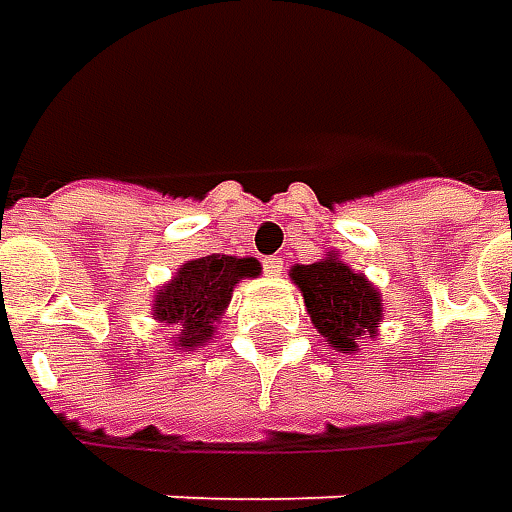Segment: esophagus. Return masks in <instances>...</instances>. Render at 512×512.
I'll return each mask as SVG.
<instances>
[{"label": "esophagus", "instance_id": "1", "mask_svg": "<svg viewBox=\"0 0 512 512\" xmlns=\"http://www.w3.org/2000/svg\"><path fill=\"white\" fill-rule=\"evenodd\" d=\"M262 267H265V273L267 276H279V273H282V259H276V256H270V259H265V262H262Z\"/></svg>", "mask_w": 512, "mask_h": 512}]
</instances>
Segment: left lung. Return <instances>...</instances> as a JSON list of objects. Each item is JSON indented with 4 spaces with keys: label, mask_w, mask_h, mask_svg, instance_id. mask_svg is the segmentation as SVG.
<instances>
[{
    "label": "left lung",
    "mask_w": 512,
    "mask_h": 512,
    "mask_svg": "<svg viewBox=\"0 0 512 512\" xmlns=\"http://www.w3.org/2000/svg\"><path fill=\"white\" fill-rule=\"evenodd\" d=\"M290 279L302 290L310 322L330 347L353 353L362 339L376 336L382 322V293L336 253H327L313 265H296Z\"/></svg>",
    "instance_id": "left-lung-1"
}]
</instances>
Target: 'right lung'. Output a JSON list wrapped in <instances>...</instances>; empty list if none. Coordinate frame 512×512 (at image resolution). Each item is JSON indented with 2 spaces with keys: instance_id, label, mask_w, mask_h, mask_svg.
<instances>
[{
  "instance_id": "obj_1",
  "label": "right lung",
  "mask_w": 512,
  "mask_h": 512,
  "mask_svg": "<svg viewBox=\"0 0 512 512\" xmlns=\"http://www.w3.org/2000/svg\"><path fill=\"white\" fill-rule=\"evenodd\" d=\"M262 265L236 256H202L176 270V276L153 299V319L176 327V350H196L205 344L216 322L230 305L233 287L242 279H256Z\"/></svg>"
}]
</instances>
